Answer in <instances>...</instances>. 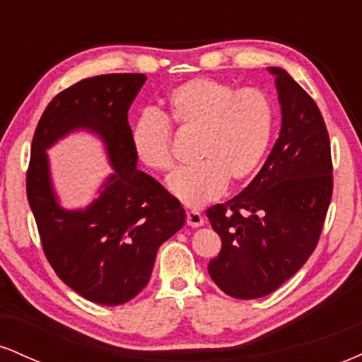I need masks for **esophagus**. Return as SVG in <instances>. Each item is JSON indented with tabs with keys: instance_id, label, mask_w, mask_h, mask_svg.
I'll return each instance as SVG.
<instances>
[{
	"instance_id": "1",
	"label": "esophagus",
	"mask_w": 362,
	"mask_h": 362,
	"mask_svg": "<svg viewBox=\"0 0 362 362\" xmlns=\"http://www.w3.org/2000/svg\"><path fill=\"white\" fill-rule=\"evenodd\" d=\"M185 219H187V224L192 228H199L204 224V216H202L201 213H197V211H187Z\"/></svg>"
}]
</instances>
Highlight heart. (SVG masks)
Returning <instances> with one entry per match:
<instances>
[{
    "label": "heart",
    "mask_w": 362,
    "mask_h": 362,
    "mask_svg": "<svg viewBox=\"0 0 362 362\" xmlns=\"http://www.w3.org/2000/svg\"><path fill=\"white\" fill-rule=\"evenodd\" d=\"M274 105L259 88L236 90L213 78H194L170 91L163 117L143 114L132 124L131 146L141 165L153 172L173 167L172 131H197L194 160L168 178V190L182 204L202 207L216 201L228 180H247L271 144Z\"/></svg>",
    "instance_id": "obj_1"
}]
</instances>
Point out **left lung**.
Instances as JSON below:
<instances>
[{"instance_id":"obj_1","label":"left lung","mask_w":362,"mask_h":362,"mask_svg":"<svg viewBox=\"0 0 362 362\" xmlns=\"http://www.w3.org/2000/svg\"><path fill=\"white\" fill-rule=\"evenodd\" d=\"M269 71L279 93V138L250 184L206 213L221 238L207 271L223 293L238 300L267 296L305 265L334 189L330 139L317 103L288 71Z\"/></svg>"}]
</instances>
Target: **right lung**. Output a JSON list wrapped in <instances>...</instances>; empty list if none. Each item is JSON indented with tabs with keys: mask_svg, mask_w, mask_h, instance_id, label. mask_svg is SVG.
<instances>
[{
	"mask_svg": "<svg viewBox=\"0 0 362 362\" xmlns=\"http://www.w3.org/2000/svg\"><path fill=\"white\" fill-rule=\"evenodd\" d=\"M144 81L141 73L78 81L45 107L32 139L27 197L45 257L66 286L105 306L124 305L144 289L160 245L185 223L180 202L136 168L127 112ZM78 128L104 141L115 173L85 210H64L53 192L47 149Z\"/></svg>",
	"mask_w": 362,
	"mask_h": 362,
	"instance_id": "1",
	"label": "right lung"
}]
</instances>
